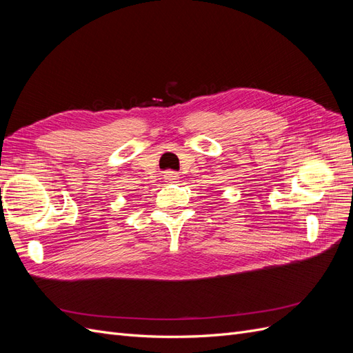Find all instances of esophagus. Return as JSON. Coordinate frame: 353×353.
I'll list each match as a JSON object with an SVG mask.
<instances>
[{
	"mask_svg": "<svg viewBox=\"0 0 353 353\" xmlns=\"http://www.w3.org/2000/svg\"><path fill=\"white\" fill-rule=\"evenodd\" d=\"M163 176H165V179H168V181H176V179L179 178L178 172H175V170H166Z\"/></svg>",
	"mask_w": 353,
	"mask_h": 353,
	"instance_id": "34e87169",
	"label": "esophagus"
}]
</instances>
